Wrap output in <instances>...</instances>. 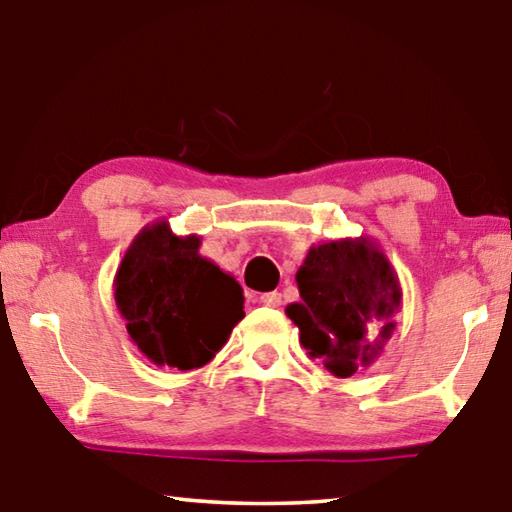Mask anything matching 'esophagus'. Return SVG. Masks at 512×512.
<instances>
[{"label": "esophagus", "mask_w": 512, "mask_h": 512, "mask_svg": "<svg viewBox=\"0 0 512 512\" xmlns=\"http://www.w3.org/2000/svg\"><path fill=\"white\" fill-rule=\"evenodd\" d=\"M259 300H262V305H266V307H280L282 305V296L277 291L262 293V296H259Z\"/></svg>", "instance_id": "34e87169"}]
</instances>
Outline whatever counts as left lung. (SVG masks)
I'll list each match as a JSON object with an SVG mask.
<instances>
[{
  "label": "left lung",
  "instance_id": "8db88e82",
  "mask_svg": "<svg viewBox=\"0 0 512 512\" xmlns=\"http://www.w3.org/2000/svg\"><path fill=\"white\" fill-rule=\"evenodd\" d=\"M296 282L302 300L284 311L309 359L334 377H352L379 359L395 332L402 287L377 241L361 235L311 246Z\"/></svg>",
  "mask_w": 512,
  "mask_h": 512
}]
</instances>
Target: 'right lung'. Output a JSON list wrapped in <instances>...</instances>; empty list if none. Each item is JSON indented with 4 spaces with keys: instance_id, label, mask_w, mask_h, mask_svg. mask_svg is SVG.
<instances>
[{
    "instance_id": "obj_1",
    "label": "right lung",
    "mask_w": 512,
    "mask_h": 512,
    "mask_svg": "<svg viewBox=\"0 0 512 512\" xmlns=\"http://www.w3.org/2000/svg\"><path fill=\"white\" fill-rule=\"evenodd\" d=\"M198 248L201 237L173 235L160 219L142 228L117 268V309L155 366L203 368L246 316L244 289Z\"/></svg>"
}]
</instances>
